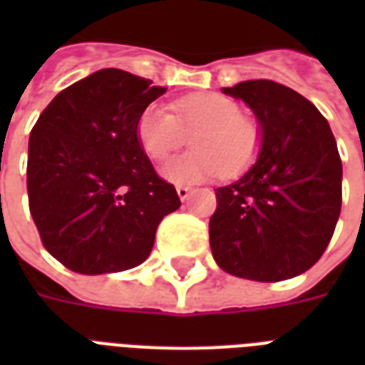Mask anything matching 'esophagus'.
Wrapping results in <instances>:
<instances>
[{
    "label": "esophagus",
    "mask_w": 365,
    "mask_h": 365,
    "mask_svg": "<svg viewBox=\"0 0 365 365\" xmlns=\"http://www.w3.org/2000/svg\"><path fill=\"white\" fill-rule=\"evenodd\" d=\"M176 191H178V197H180V199L187 200L189 197H191V191H193V189L185 187V185H178Z\"/></svg>",
    "instance_id": "obj_1"
}]
</instances>
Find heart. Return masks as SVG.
Masks as SVG:
<instances>
[{"mask_svg":"<svg viewBox=\"0 0 365 365\" xmlns=\"http://www.w3.org/2000/svg\"><path fill=\"white\" fill-rule=\"evenodd\" d=\"M176 115L165 106L149 104L138 119V138L155 160L166 159L193 134V151L174 157L163 166V176L174 183H199L217 174L235 176L254 163L261 132L252 119L240 115L235 100L216 93L189 94L174 102Z\"/></svg>","mask_w":365,"mask_h":365,"instance_id":"obj_1","label":"heart"}]
</instances>
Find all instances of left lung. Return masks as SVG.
<instances>
[{"label":"left lung","instance_id":"8db88e82","mask_svg":"<svg viewBox=\"0 0 365 365\" xmlns=\"http://www.w3.org/2000/svg\"><path fill=\"white\" fill-rule=\"evenodd\" d=\"M223 94L254 111L261 145L237 182L216 189L212 255L233 277L288 280L309 271L334 237L343 180L337 143L317 106L289 87L255 79Z\"/></svg>","mask_w":365,"mask_h":365}]
</instances>
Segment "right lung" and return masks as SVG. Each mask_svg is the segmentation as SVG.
I'll return each mask as SVG.
<instances>
[{
	"label": "right lung",
	"instance_id": "obj_1",
	"mask_svg": "<svg viewBox=\"0 0 365 365\" xmlns=\"http://www.w3.org/2000/svg\"><path fill=\"white\" fill-rule=\"evenodd\" d=\"M165 87L106 68L54 96L30 132L28 199L43 246L81 274L148 259L163 217L180 208L155 172L138 119Z\"/></svg>",
	"mask_w": 365,
	"mask_h": 365
}]
</instances>
